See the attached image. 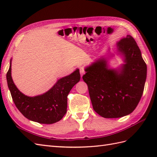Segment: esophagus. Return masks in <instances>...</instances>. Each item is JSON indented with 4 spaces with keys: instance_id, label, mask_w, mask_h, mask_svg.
Listing matches in <instances>:
<instances>
[{
    "instance_id": "esophagus-1",
    "label": "esophagus",
    "mask_w": 157,
    "mask_h": 157,
    "mask_svg": "<svg viewBox=\"0 0 157 157\" xmlns=\"http://www.w3.org/2000/svg\"><path fill=\"white\" fill-rule=\"evenodd\" d=\"M79 72H80V75H81V77L82 78L83 75H84L85 73L84 69V67H79Z\"/></svg>"
}]
</instances>
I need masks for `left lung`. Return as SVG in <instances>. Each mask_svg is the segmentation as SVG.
<instances>
[{
    "mask_svg": "<svg viewBox=\"0 0 157 157\" xmlns=\"http://www.w3.org/2000/svg\"><path fill=\"white\" fill-rule=\"evenodd\" d=\"M115 52L107 48L105 55L85 67L83 79L87 84L93 109L102 117L119 118L134 111L140 100L147 67L135 40L127 35L119 40ZM115 56L123 62L114 68L109 63Z\"/></svg>",
    "mask_w": 157,
    "mask_h": 157,
    "instance_id": "8db88e82",
    "label": "left lung"
}]
</instances>
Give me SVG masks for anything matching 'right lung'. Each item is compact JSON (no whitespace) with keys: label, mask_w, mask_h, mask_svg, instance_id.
Here are the masks:
<instances>
[{"label":"right lung","mask_w":157,"mask_h":157,"mask_svg":"<svg viewBox=\"0 0 157 157\" xmlns=\"http://www.w3.org/2000/svg\"><path fill=\"white\" fill-rule=\"evenodd\" d=\"M11 61L12 58L6 73V81L13 101L19 111L30 121L42 124H52L60 121L67 112L69 92L80 80L79 69L77 68L71 74L59 79L47 92L29 96L23 94L13 82Z\"/></svg>","instance_id":"add662e5"}]
</instances>
